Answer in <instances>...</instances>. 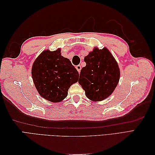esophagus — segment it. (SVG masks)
Returning a JSON list of instances; mask_svg holds the SVG:
<instances>
[{
    "label": "esophagus",
    "mask_w": 155,
    "mask_h": 155,
    "mask_svg": "<svg viewBox=\"0 0 155 155\" xmlns=\"http://www.w3.org/2000/svg\"><path fill=\"white\" fill-rule=\"evenodd\" d=\"M76 69L78 70V71L79 72H80L81 71V65H77V66H76Z\"/></svg>",
    "instance_id": "1"
}]
</instances>
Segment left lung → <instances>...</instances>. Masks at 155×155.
Listing matches in <instances>:
<instances>
[{"mask_svg":"<svg viewBox=\"0 0 155 155\" xmlns=\"http://www.w3.org/2000/svg\"><path fill=\"white\" fill-rule=\"evenodd\" d=\"M86 66L81 70L78 82L92 101H102L113 92L120 72L115 59L107 48H95L85 57Z\"/></svg>","mask_w":155,"mask_h":155,"instance_id":"8db88e82","label":"left lung"}]
</instances>
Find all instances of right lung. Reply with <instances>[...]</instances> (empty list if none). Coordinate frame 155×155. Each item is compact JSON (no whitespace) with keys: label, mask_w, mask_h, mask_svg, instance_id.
Returning a JSON list of instances; mask_svg holds the SVG:
<instances>
[{"label":"right lung","mask_w":155,"mask_h":155,"mask_svg":"<svg viewBox=\"0 0 155 155\" xmlns=\"http://www.w3.org/2000/svg\"><path fill=\"white\" fill-rule=\"evenodd\" d=\"M31 76L39 94L54 103L64 100L70 87L79 79L78 70L63 57L59 48L43 51L33 64Z\"/></svg>","instance_id":"obj_1"}]
</instances>
